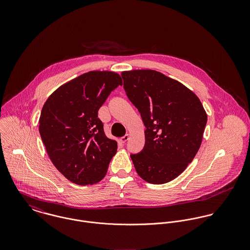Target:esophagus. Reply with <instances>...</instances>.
Returning a JSON list of instances; mask_svg holds the SVG:
<instances>
[{"label":"esophagus","instance_id":"obj_1","mask_svg":"<svg viewBox=\"0 0 250 250\" xmlns=\"http://www.w3.org/2000/svg\"><path fill=\"white\" fill-rule=\"evenodd\" d=\"M129 138H130V136L127 134V135H125V136H123L122 138H120V142L122 143H125L128 140H129Z\"/></svg>","mask_w":250,"mask_h":250}]
</instances>
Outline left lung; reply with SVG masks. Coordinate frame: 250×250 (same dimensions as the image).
<instances>
[{"mask_svg": "<svg viewBox=\"0 0 250 250\" xmlns=\"http://www.w3.org/2000/svg\"><path fill=\"white\" fill-rule=\"evenodd\" d=\"M124 89L146 127L143 151L132 154L138 174L150 184H165L192 162L202 143L207 113L187 86L161 72L121 73Z\"/></svg>", "mask_w": 250, "mask_h": 250, "instance_id": "1", "label": "left lung"}]
</instances>
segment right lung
<instances>
[{"label":"right lung","mask_w":250,"mask_h":250,"mask_svg":"<svg viewBox=\"0 0 250 250\" xmlns=\"http://www.w3.org/2000/svg\"><path fill=\"white\" fill-rule=\"evenodd\" d=\"M118 85L115 72H87L61 85L42 107L41 140L53 165L74 184L93 185L107 173L117 143L106 137L98 110Z\"/></svg>","instance_id":"add662e5"}]
</instances>
